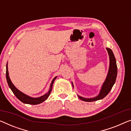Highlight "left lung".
<instances>
[{
    "instance_id": "obj_1",
    "label": "left lung",
    "mask_w": 131,
    "mask_h": 131,
    "mask_svg": "<svg viewBox=\"0 0 131 131\" xmlns=\"http://www.w3.org/2000/svg\"><path fill=\"white\" fill-rule=\"evenodd\" d=\"M106 50L108 52L109 56L110 65H109V69L108 75H107V77L105 82L103 83L102 85L100 93H99L98 96L93 97V98L88 99L78 96L79 98L81 99V100L85 101V102H93V101H96L99 100V99L104 98L109 93V92H110L112 88L113 87V86H114L115 82L117 77V65L116 59L112 50L109 48H106Z\"/></svg>"
}]
</instances>
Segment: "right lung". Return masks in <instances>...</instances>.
<instances>
[{
  "label": "right lung",
  "mask_w": 131,
  "mask_h": 131,
  "mask_svg": "<svg viewBox=\"0 0 131 131\" xmlns=\"http://www.w3.org/2000/svg\"><path fill=\"white\" fill-rule=\"evenodd\" d=\"M6 79H7V83H8V85L10 88L12 90V91L13 92V93H14L15 95L19 100H20L21 102H22L23 103H27V104H30V105H37V104H39V103H42L46 100L48 99V97L49 96L50 92H51L52 89V86H53V83L54 82V80L56 78L55 77L53 78V79L52 80L51 84H50V89L49 90L48 92L46 93L45 95H43V96L39 97H36V98H34V97H31L30 96H28V95L24 94L22 92H21L20 91H19L16 88L10 81V79L9 77V72H8V68H7V63L6 65Z\"/></svg>",
  "instance_id": "add662e5"
}]
</instances>
